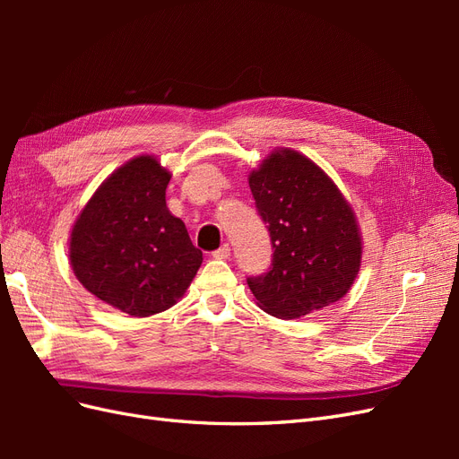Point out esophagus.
Wrapping results in <instances>:
<instances>
[{
  "label": "esophagus",
  "mask_w": 459,
  "mask_h": 459,
  "mask_svg": "<svg viewBox=\"0 0 459 459\" xmlns=\"http://www.w3.org/2000/svg\"><path fill=\"white\" fill-rule=\"evenodd\" d=\"M230 253H231L230 245H221L220 248H216V251L212 253V256H214L216 260H228V258H230Z\"/></svg>",
  "instance_id": "1"
}]
</instances>
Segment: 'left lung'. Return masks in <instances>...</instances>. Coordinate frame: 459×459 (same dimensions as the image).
Segmentation results:
<instances>
[{"mask_svg": "<svg viewBox=\"0 0 459 459\" xmlns=\"http://www.w3.org/2000/svg\"><path fill=\"white\" fill-rule=\"evenodd\" d=\"M273 248L266 273L247 277L258 307L295 319L342 299L352 287L362 238L351 204L329 176L293 149H277L248 176Z\"/></svg>", "mask_w": 459, "mask_h": 459, "instance_id": "8db88e82", "label": "left lung"}]
</instances>
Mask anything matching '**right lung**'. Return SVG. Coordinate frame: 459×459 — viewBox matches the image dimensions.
I'll list each match as a JSON object with an SVG mask.
<instances>
[{
	"label": "right lung",
	"instance_id": "add662e5",
	"mask_svg": "<svg viewBox=\"0 0 459 459\" xmlns=\"http://www.w3.org/2000/svg\"><path fill=\"white\" fill-rule=\"evenodd\" d=\"M172 174L142 155L93 193L71 233L68 256L91 295L134 317L169 310L184 297L203 253L166 206Z\"/></svg>",
	"mask_w": 459,
	"mask_h": 459
}]
</instances>
